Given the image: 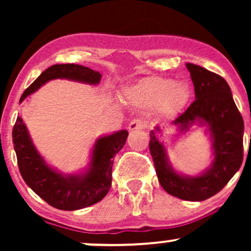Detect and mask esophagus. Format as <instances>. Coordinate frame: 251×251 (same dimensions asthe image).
Instances as JSON below:
<instances>
[{
  "label": "esophagus",
  "instance_id": "34e87169",
  "mask_svg": "<svg viewBox=\"0 0 251 251\" xmlns=\"http://www.w3.org/2000/svg\"><path fill=\"white\" fill-rule=\"evenodd\" d=\"M146 126H148V124H146L145 120L143 119H133L131 123H129L128 125V129L129 131H135V129H143L145 128Z\"/></svg>",
  "mask_w": 251,
  "mask_h": 251
}]
</instances>
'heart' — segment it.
I'll return each mask as SVG.
<instances>
[{"label":"heart","instance_id":"1","mask_svg":"<svg viewBox=\"0 0 251 251\" xmlns=\"http://www.w3.org/2000/svg\"><path fill=\"white\" fill-rule=\"evenodd\" d=\"M126 97L143 108H159L164 116L178 113L191 97L189 86L162 76H149L126 91Z\"/></svg>","mask_w":251,"mask_h":251}]
</instances>
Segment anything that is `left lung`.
<instances>
[{"instance_id":"8db88e82","label":"left lung","mask_w":251,"mask_h":251,"mask_svg":"<svg viewBox=\"0 0 251 251\" xmlns=\"http://www.w3.org/2000/svg\"><path fill=\"white\" fill-rule=\"evenodd\" d=\"M186 68L194 82L196 100L174 124L179 125L180 129H186L195 120L208 124L214 138V163L200 177H181L168 164L165 149L153 131L149 148L163 189L180 200L200 201L220 192L241 168L244 123L223 77L192 63H186Z\"/></svg>"}]
</instances>
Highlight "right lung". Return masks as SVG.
<instances>
[{
  "label": "right lung",
  "instance_id": "1",
  "mask_svg": "<svg viewBox=\"0 0 251 251\" xmlns=\"http://www.w3.org/2000/svg\"><path fill=\"white\" fill-rule=\"evenodd\" d=\"M71 79L96 85L101 80L99 72L75 63L53 65L43 71L22 94L20 102L51 79ZM128 132L126 129L100 138L94 144L92 168L82 176L63 177L46 165L30 142L21 117H17L13 127V143L16 152L20 174L37 196L54 208L77 210L101 201L112 184L113 157L123 149Z\"/></svg>",
  "mask_w": 251,
  "mask_h": 251
}]
</instances>
